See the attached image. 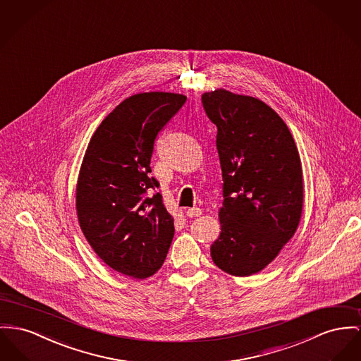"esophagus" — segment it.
Returning a JSON list of instances; mask_svg holds the SVG:
<instances>
[{"label": "esophagus", "mask_w": 361, "mask_h": 361, "mask_svg": "<svg viewBox=\"0 0 361 361\" xmlns=\"http://www.w3.org/2000/svg\"><path fill=\"white\" fill-rule=\"evenodd\" d=\"M201 214H202V211H201L200 208H189V209L186 211V215L189 217L200 216Z\"/></svg>", "instance_id": "obj_1"}]
</instances>
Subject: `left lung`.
<instances>
[{"label": "left lung", "instance_id": "obj_1", "mask_svg": "<svg viewBox=\"0 0 361 361\" xmlns=\"http://www.w3.org/2000/svg\"><path fill=\"white\" fill-rule=\"evenodd\" d=\"M216 124L223 176L214 263L234 276L262 271L294 235L304 204L301 160L286 123L263 101L224 89L201 97Z\"/></svg>", "mask_w": 361, "mask_h": 361}]
</instances>
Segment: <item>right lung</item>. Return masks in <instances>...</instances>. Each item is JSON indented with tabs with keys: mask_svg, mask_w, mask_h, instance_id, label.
Masks as SVG:
<instances>
[{
	"mask_svg": "<svg viewBox=\"0 0 361 361\" xmlns=\"http://www.w3.org/2000/svg\"><path fill=\"white\" fill-rule=\"evenodd\" d=\"M185 102L163 92L126 98L98 126L82 161L80 228L105 264L135 279L161 268L173 238V217L156 192L150 159L159 133Z\"/></svg>",
	"mask_w": 361,
	"mask_h": 361,
	"instance_id": "right-lung-1",
	"label": "right lung"
}]
</instances>
